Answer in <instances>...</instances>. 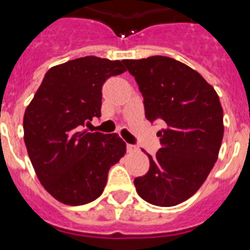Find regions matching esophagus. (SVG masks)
I'll list each match as a JSON object with an SVG mask.
<instances>
[{
    "label": "esophagus",
    "instance_id": "esophagus-1",
    "mask_svg": "<svg viewBox=\"0 0 250 250\" xmlns=\"http://www.w3.org/2000/svg\"><path fill=\"white\" fill-rule=\"evenodd\" d=\"M127 151H128V153H136V151H137V146L128 144V145H127Z\"/></svg>",
    "mask_w": 250,
    "mask_h": 250
}]
</instances>
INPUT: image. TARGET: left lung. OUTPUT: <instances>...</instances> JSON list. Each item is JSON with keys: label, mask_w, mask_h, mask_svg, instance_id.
Returning <instances> with one entry per match:
<instances>
[{"label": "left lung", "mask_w": 250, "mask_h": 250, "mask_svg": "<svg viewBox=\"0 0 250 250\" xmlns=\"http://www.w3.org/2000/svg\"><path fill=\"white\" fill-rule=\"evenodd\" d=\"M144 96L146 119L159 122L160 149L136 191L158 207H173L198 191L224 139L220 97L196 70L167 56L123 60Z\"/></svg>", "instance_id": "left-lung-1"}]
</instances>
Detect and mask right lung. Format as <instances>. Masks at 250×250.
<instances>
[{
    "label": "right lung",
    "mask_w": 250,
    "mask_h": 250,
    "mask_svg": "<svg viewBox=\"0 0 250 250\" xmlns=\"http://www.w3.org/2000/svg\"><path fill=\"white\" fill-rule=\"evenodd\" d=\"M123 62L86 56L52 66L24 113V143L44 190L66 206L103 194L107 172L125 154L117 133L83 131L101 115V88Z\"/></svg>",
    "instance_id": "obj_1"
}]
</instances>
